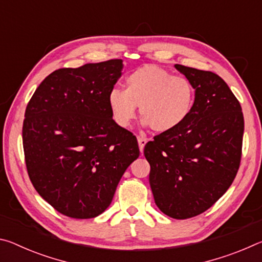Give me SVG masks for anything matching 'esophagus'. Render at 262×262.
<instances>
[{
	"label": "esophagus",
	"mask_w": 262,
	"mask_h": 262,
	"mask_svg": "<svg viewBox=\"0 0 262 262\" xmlns=\"http://www.w3.org/2000/svg\"><path fill=\"white\" fill-rule=\"evenodd\" d=\"M137 142H139V148L141 150V152H143L144 145L147 144L148 139H147V137H143V136H139V137H137Z\"/></svg>",
	"instance_id": "34e87169"
}]
</instances>
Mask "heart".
I'll return each mask as SVG.
<instances>
[{"label": "heart", "mask_w": 262, "mask_h": 262, "mask_svg": "<svg viewBox=\"0 0 262 262\" xmlns=\"http://www.w3.org/2000/svg\"><path fill=\"white\" fill-rule=\"evenodd\" d=\"M195 90L187 78L174 76L155 64H145L125 79V90L110 91L107 103L114 122L128 127L140 106L142 123L156 133L177 129L192 112Z\"/></svg>", "instance_id": "1"}]
</instances>
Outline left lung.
<instances>
[{
    "instance_id": "8db88e82",
    "label": "left lung",
    "mask_w": 262,
    "mask_h": 262,
    "mask_svg": "<svg viewBox=\"0 0 262 262\" xmlns=\"http://www.w3.org/2000/svg\"><path fill=\"white\" fill-rule=\"evenodd\" d=\"M195 90L189 117L177 129L148 142L149 183L159 210L176 220L198 216L236 178L242 158V106L219 75L181 64Z\"/></svg>"
}]
</instances>
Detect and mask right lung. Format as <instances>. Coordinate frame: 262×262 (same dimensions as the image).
Masks as SVG:
<instances>
[{"label": "right lung", "instance_id": "1", "mask_svg": "<svg viewBox=\"0 0 262 262\" xmlns=\"http://www.w3.org/2000/svg\"><path fill=\"white\" fill-rule=\"evenodd\" d=\"M122 67L115 59L57 69L26 106L23 147L31 183L72 219L104 212L122 174L140 156L136 137L114 122L108 108Z\"/></svg>", "mask_w": 262, "mask_h": 262}]
</instances>
